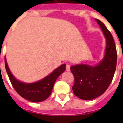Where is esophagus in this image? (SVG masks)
Here are the masks:
<instances>
[{
    "mask_svg": "<svg viewBox=\"0 0 123 123\" xmlns=\"http://www.w3.org/2000/svg\"><path fill=\"white\" fill-rule=\"evenodd\" d=\"M66 70H67V71H70V66L69 64H67V66H66Z\"/></svg>",
    "mask_w": 123,
    "mask_h": 123,
    "instance_id": "esophagus-1",
    "label": "esophagus"
}]
</instances>
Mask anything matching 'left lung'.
<instances>
[{
  "mask_svg": "<svg viewBox=\"0 0 123 123\" xmlns=\"http://www.w3.org/2000/svg\"><path fill=\"white\" fill-rule=\"evenodd\" d=\"M106 39L103 59L95 66L79 64L70 67L74 77L72 90L83 100H92L105 92L113 80L117 66V50L111 32L100 20L95 19Z\"/></svg>",
  "mask_w": 123,
  "mask_h": 123,
  "instance_id": "obj_1",
  "label": "left lung"
}]
</instances>
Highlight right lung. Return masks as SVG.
Returning <instances> with one entry per match:
<instances>
[{"label":"right lung","mask_w":123,"mask_h":123,"mask_svg":"<svg viewBox=\"0 0 123 123\" xmlns=\"http://www.w3.org/2000/svg\"><path fill=\"white\" fill-rule=\"evenodd\" d=\"M4 61L6 70L15 90L23 98L31 102H41L47 99L51 95L57 78L66 70V64H63L37 82L25 83L17 80L13 76L8 66L6 57Z\"/></svg>","instance_id":"obj_1"}]
</instances>
